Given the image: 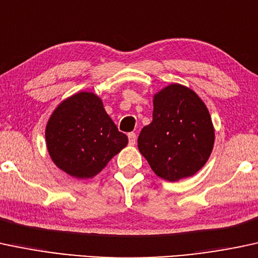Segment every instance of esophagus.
<instances>
[{"label": "esophagus", "instance_id": "34e87169", "mask_svg": "<svg viewBox=\"0 0 258 258\" xmlns=\"http://www.w3.org/2000/svg\"><path fill=\"white\" fill-rule=\"evenodd\" d=\"M128 138H129V145H130V146H134L135 141H137V134H135V133H129Z\"/></svg>", "mask_w": 258, "mask_h": 258}]
</instances>
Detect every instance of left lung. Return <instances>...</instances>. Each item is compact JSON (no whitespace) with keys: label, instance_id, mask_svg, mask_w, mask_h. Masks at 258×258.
<instances>
[{"label":"left lung","instance_id":"obj_1","mask_svg":"<svg viewBox=\"0 0 258 258\" xmlns=\"http://www.w3.org/2000/svg\"><path fill=\"white\" fill-rule=\"evenodd\" d=\"M213 145L212 118L192 89L173 83L153 95L152 121L141 130L138 147L156 175L172 183L192 176Z\"/></svg>","mask_w":258,"mask_h":258}]
</instances>
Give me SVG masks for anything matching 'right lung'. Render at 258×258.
<instances>
[{
  "mask_svg": "<svg viewBox=\"0 0 258 258\" xmlns=\"http://www.w3.org/2000/svg\"><path fill=\"white\" fill-rule=\"evenodd\" d=\"M46 147L52 162L77 179L96 176L128 145L100 96L80 91L63 100L48 118Z\"/></svg>",
  "mask_w": 258,
  "mask_h": 258,
  "instance_id": "obj_1",
  "label": "right lung"
}]
</instances>
